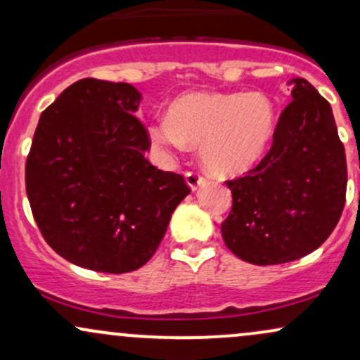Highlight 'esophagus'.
<instances>
[{
  "mask_svg": "<svg viewBox=\"0 0 360 360\" xmlns=\"http://www.w3.org/2000/svg\"><path fill=\"white\" fill-rule=\"evenodd\" d=\"M184 176H186V183L189 184V188H191V189H196L198 186L203 184V181H205L203 174H201V172H198V171H188Z\"/></svg>",
  "mask_w": 360,
  "mask_h": 360,
  "instance_id": "obj_1",
  "label": "esophagus"
}]
</instances>
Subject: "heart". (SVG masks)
Masks as SVG:
<instances>
[{"mask_svg": "<svg viewBox=\"0 0 360 360\" xmlns=\"http://www.w3.org/2000/svg\"><path fill=\"white\" fill-rule=\"evenodd\" d=\"M278 127V105L264 91L189 93L171 103L167 120L150 125L164 147L200 146L201 160L221 176L245 172L262 159Z\"/></svg>", "mask_w": 360, "mask_h": 360, "instance_id": "b5f03b06", "label": "heart"}]
</instances>
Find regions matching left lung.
I'll list each match as a JSON object with an SVG mask.
<instances>
[{
    "instance_id": "obj_1",
    "label": "left lung",
    "mask_w": 360,
    "mask_h": 360,
    "mask_svg": "<svg viewBox=\"0 0 360 360\" xmlns=\"http://www.w3.org/2000/svg\"><path fill=\"white\" fill-rule=\"evenodd\" d=\"M272 146L245 176L225 181L232 210L223 242L238 259L274 266L316 250L345 206L347 160L332 106L303 77L291 79Z\"/></svg>"
}]
</instances>
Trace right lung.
<instances>
[{
	"label": "right lung",
	"instance_id": "right-lung-1",
	"mask_svg": "<svg viewBox=\"0 0 360 360\" xmlns=\"http://www.w3.org/2000/svg\"><path fill=\"white\" fill-rule=\"evenodd\" d=\"M140 93L127 82L76 81L40 115L25 166L37 226L60 257L110 274L150 260L184 177L146 159L150 139L135 117Z\"/></svg>",
	"mask_w": 360,
	"mask_h": 360
}]
</instances>
